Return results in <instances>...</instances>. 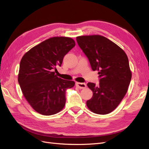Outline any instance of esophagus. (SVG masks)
<instances>
[{"label":"esophagus","instance_id":"34e87169","mask_svg":"<svg viewBox=\"0 0 149 149\" xmlns=\"http://www.w3.org/2000/svg\"><path fill=\"white\" fill-rule=\"evenodd\" d=\"M76 86L79 89H84L86 87V84L84 83H78L76 82Z\"/></svg>","mask_w":149,"mask_h":149}]
</instances>
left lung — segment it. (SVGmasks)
Segmentation results:
<instances>
[{
  "mask_svg": "<svg viewBox=\"0 0 149 149\" xmlns=\"http://www.w3.org/2000/svg\"><path fill=\"white\" fill-rule=\"evenodd\" d=\"M76 41L92 70L98 71L100 74L98 85L87 84L93 95L86 105L95 114H109L123 100L131 80L127 56L123 49L103 36H79Z\"/></svg>",
  "mask_w": 149,
  "mask_h": 149,
  "instance_id": "obj_1",
  "label": "left lung"
}]
</instances>
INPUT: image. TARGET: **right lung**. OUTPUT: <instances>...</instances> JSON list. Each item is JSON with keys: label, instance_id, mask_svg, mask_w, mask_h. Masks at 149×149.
Returning a JSON list of instances; mask_svg holds the SVG:
<instances>
[{"label": "right lung", "instance_id": "add662e5", "mask_svg": "<svg viewBox=\"0 0 149 149\" xmlns=\"http://www.w3.org/2000/svg\"><path fill=\"white\" fill-rule=\"evenodd\" d=\"M74 46L71 38L52 37L31 48L22 57L18 81L26 100L38 113L53 115L65 107L66 89L75 83L58 78L54 71Z\"/></svg>", "mask_w": 149, "mask_h": 149}]
</instances>
